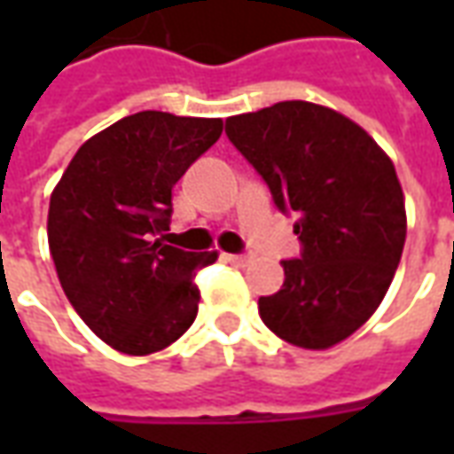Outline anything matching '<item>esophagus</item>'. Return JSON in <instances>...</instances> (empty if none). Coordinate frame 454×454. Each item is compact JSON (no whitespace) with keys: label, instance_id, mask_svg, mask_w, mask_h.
I'll return each mask as SVG.
<instances>
[{"label":"esophagus","instance_id":"obj_1","mask_svg":"<svg viewBox=\"0 0 454 454\" xmlns=\"http://www.w3.org/2000/svg\"><path fill=\"white\" fill-rule=\"evenodd\" d=\"M228 260L233 262V265H240L246 267L250 260H253V255H247V253H243V255H228Z\"/></svg>","mask_w":454,"mask_h":454}]
</instances>
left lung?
<instances>
[{
    "instance_id": "1",
    "label": "left lung",
    "mask_w": 454,
    "mask_h": 454,
    "mask_svg": "<svg viewBox=\"0 0 454 454\" xmlns=\"http://www.w3.org/2000/svg\"><path fill=\"white\" fill-rule=\"evenodd\" d=\"M226 133L262 175L304 246L285 285L260 296V318L282 340L328 350L367 324L389 289L406 240L394 162L367 130L311 102H279L226 119Z\"/></svg>"
}]
</instances>
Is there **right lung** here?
Here are the masks:
<instances>
[{
    "mask_svg": "<svg viewBox=\"0 0 454 454\" xmlns=\"http://www.w3.org/2000/svg\"><path fill=\"white\" fill-rule=\"evenodd\" d=\"M221 130V119L130 114L84 140L55 184V272L74 311L114 350H165L197 318L194 275L218 253H184L155 236L169 231L172 187Z\"/></svg>",
    "mask_w": 454,
    "mask_h": 454,
    "instance_id": "right-lung-1",
    "label": "right lung"
}]
</instances>
